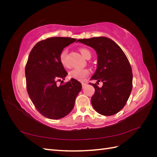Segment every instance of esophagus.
Wrapping results in <instances>:
<instances>
[{
  "instance_id": "obj_1",
  "label": "esophagus",
  "mask_w": 157,
  "mask_h": 157,
  "mask_svg": "<svg viewBox=\"0 0 157 157\" xmlns=\"http://www.w3.org/2000/svg\"><path fill=\"white\" fill-rule=\"evenodd\" d=\"M86 84H87V83H86V82H82V88H84L85 86H86Z\"/></svg>"
}]
</instances>
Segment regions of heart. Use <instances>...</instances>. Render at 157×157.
I'll list each match as a JSON object with an SVG mask.
<instances>
[{
  "label": "heart",
  "mask_w": 157,
  "mask_h": 157,
  "mask_svg": "<svg viewBox=\"0 0 157 157\" xmlns=\"http://www.w3.org/2000/svg\"><path fill=\"white\" fill-rule=\"evenodd\" d=\"M80 54L84 57L85 59H86L89 56H91V54L88 50L86 48H80L79 50ZM59 61L61 64L64 67H68V62L67 59V51L66 50H63L61 51L59 54ZM89 74V71L87 69H75L71 71L69 76L71 78H73L80 81H82L86 78Z\"/></svg>",
  "instance_id": "heart-1"
}]
</instances>
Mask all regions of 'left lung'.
Returning <instances> with one entry per match:
<instances>
[{
    "label": "left lung",
    "mask_w": 157,
    "mask_h": 157,
    "mask_svg": "<svg viewBox=\"0 0 157 157\" xmlns=\"http://www.w3.org/2000/svg\"><path fill=\"white\" fill-rule=\"evenodd\" d=\"M77 42L94 48L98 56L97 69L91 79L101 81L103 86L90 83L95 88L91 98L94 109L102 115H115L124 107L132 92L133 75L129 61L120 46L107 37Z\"/></svg>",
    "instance_id": "8db88e82"
}]
</instances>
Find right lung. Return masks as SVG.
<instances>
[{
	"label": "right lung",
	"mask_w": 157,
	"mask_h": 157,
	"mask_svg": "<svg viewBox=\"0 0 157 157\" xmlns=\"http://www.w3.org/2000/svg\"><path fill=\"white\" fill-rule=\"evenodd\" d=\"M77 39L52 37L36 43L31 50L25 66L27 90L36 109L44 117L59 119L67 115L82 89L77 80L71 78L57 85L67 75L59 61L63 48Z\"/></svg>",
	"instance_id": "1"
}]
</instances>
